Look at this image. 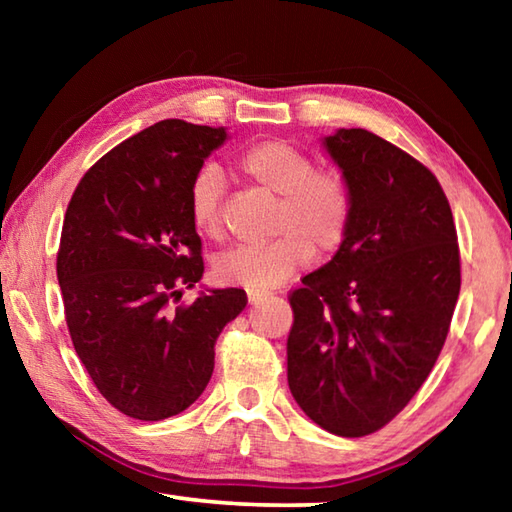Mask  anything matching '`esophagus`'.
Instances as JSON below:
<instances>
[{"label": "esophagus", "instance_id": "obj_1", "mask_svg": "<svg viewBox=\"0 0 512 512\" xmlns=\"http://www.w3.org/2000/svg\"><path fill=\"white\" fill-rule=\"evenodd\" d=\"M264 298H266L264 291H257V289H250L248 291V302H250V305H257V302L264 300Z\"/></svg>", "mask_w": 512, "mask_h": 512}]
</instances>
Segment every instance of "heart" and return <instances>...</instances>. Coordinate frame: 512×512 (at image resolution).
Returning <instances> with one entry per match:
<instances>
[{"mask_svg": "<svg viewBox=\"0 0 512 512\" xmlns=\"http://www.w3.org/2000/svg\"><path fill=\"white\" fill-rule=\"evenodd\" d=\"M244 169L257 185L280 196L275 239L230 248L214 259V273L225 284L273 289L305 268L316 253L343 244L352 221V194L339 171L314 169L309 155L284 140L257 142L241 153ZM223 171L207 162L189 187V214L198 232L219 237Z\"/></svg>", "mask_w": 512, "mask_h": 512, "instance_id": "heart-1", "label": "heart"}]
</instances>
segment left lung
<instances>
[{"label": "left lung", "mask_w": 512, "mask_h": 512, "mask_svg": "<svg viewBox=\"0 0 512 512\" xmlns=\"http://www.w3.org/2000/svg\"><path fill=\"white\" fill-rule=\"evenodd\" d=\"M352 194L336 255L291 293V395L343 438L377 431L420 391L461 291L454 216L433 173L363 128L323 137Z\"/></svg>", "instance_id": "8db88e82"}]
</instances>
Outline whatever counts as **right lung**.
Here are the masks:
<instances>
[{
  "mask_svg": "<svg viewBox=\"0 0 512 512\" xmlns=\"http://www.w3.org/2000/svg\"><path fill=\"white\" fill-rule=\"evenodd\" d=\"M223 126L162 119L128 137L81 178L67 205L58 284L74 350L106 400L155 422L192 406L214 370L221 329L246 307L244 289L201 291V237L189 187Z\"/></svg>",
  "mask_w": 512,
  "mask_h": 512,
  "instance_id": "1",
  "label": "right lung"
}]
</instances>
